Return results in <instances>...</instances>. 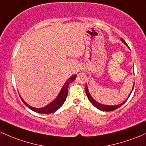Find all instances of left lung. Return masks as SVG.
Returning a JSON list of instances; mask_svg holds the SVG:
<instances>
[{"label": "left lung", "mask_w": 146, "mask_h": 146, "mask_svg": "<svg viewBox=\"0 0 146 146\" xmlns=\"http://www.w3.org/2000/svg\"><path fill=\"white\" fill-rule=\"evenodd\" d=\"M121 41H122V42H123V43L125 44V45H126L127 46H128V45H127V43H126V42H125V41L124 40L122 39V38H121ZM134 85H133L132 90H131V93H130L129 95L128 98L129 97L130 94H131V92H132L133 90H134ZM85 92H86V94H87V97H88L89 100H90V102H91L92 104H93V106H94L96 107V108H98V109L100 110H102V111H113V110H115L117 109L118 108H119V107H120V106H122L123 105V104L126 102V101H127V99H128V98H127V99H126V100L124 101V102H122V104H118V105H116V106L104 105V104H100V103L97 102V101H95L94 99L92 97L91 94H90V92H89V90H88V87H87V85H86V87H85Z\"/></svg>", "instance_id": "8db88e82"}]
</instances>
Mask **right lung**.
Instances as JSON below:
<instances>
[{
  "instance_id": "1",
  "label": "right lung",
  "mask_w": 146,
  "mask_h": 146,
  "mask_svg": "<svg viewBox=\"0 0 146 146\" xmlns=\"http://www.w3.org/2000/svg\"><path fill=\"white\" fill-rule=\"evenodd\" d=\"M76 75L71 76L70 78H69L66 81L65 84L63 86L62 88H61L60 92H59L58 96H56V99L52 101L51 103L47 105L45 107H42V108H34V107H32L31 106H29V104H27L25 101H24V99L21 98L20 96L21 99L22 100L24 104L27 106V107H29L31 110H33V111L36 112L38 113H42V114H50V113H54V112L56 111L59 108H60L61 106L64 104V103L65 102L66 99L67 97V95H68V87L69 86V84L70 82H73L75 80V79L76 78Z\"/></svg>"
}]
</instances>
